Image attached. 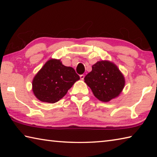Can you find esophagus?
Listing matches in <instances>:
<instances>
[{"label": "esophagus", "mask_w": 157, "mask_h": 157, "mask_svg": "<svg viewBox=\"0 0 157 157\" xmlns=\"http://www.w3.org/2000/svg\"><path fill=\"white\" fill-rule=\"evenodd\" d=\"M79 77H80V79H82V80H83L84 78V75H80V76H79Z\"/></svg>", "instance_id": "34e87169"}]
</instances>
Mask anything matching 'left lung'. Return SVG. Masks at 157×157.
Wrapping results in <instances>:
<instances>
[{
	"mask_svg": "<svg viewBox=\"0 0 157 157\" xmlns=\"http://www.w3.org/2000/svg\"><path fill=\"white\" fill-rule=\"evenodd\" d=\"M84 82L98 100L107 102L118 97L125 84L123 74L109 61H100L92 66Z\"/></svg>",
	"mask_w": 157,
	"mask_h": 157,
	"instance_id": "obj_1",
	"label": "left lung"
}]
</instances>
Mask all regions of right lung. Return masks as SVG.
I'll return each mask as SVG.
<instances>
[{
	"mask_svg": "<svg viewBox=\"0 0 157 157\" xmlns=\"http://www.w3.org/2000/svg\"><path fill=\"white\" fill-rule=\"evenodd\" d=\"M79 76L72 67L51 59L45 63L33 80V91L41 102L55 103L67 94Z\"/></svg>",
	"mask_w": 157,
	"mask_h": 157,
	"instance_id": "right-lung-1",
	"label": "right lung"
}]
</instances>
